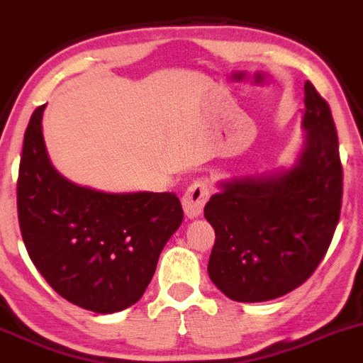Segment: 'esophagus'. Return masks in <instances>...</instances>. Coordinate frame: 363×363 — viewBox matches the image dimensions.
<instances>
[{"instance_id": "34e87169", "label": "esophagus", "mask_w": 363, "mask_h": 363, "mask_svg": "<svg viewBox=\"0 0 363 363\" xmlns=\"http://www.w3.org/2000/svg\"><path fill=\"white\" fill-rule=\"evenodd\" d=\"M209 186L206 181H197L193 182L188 189L182 195V208L184 213L189 218H197L202 215V209H204L206 202L209 199Z\"/></svg>"}]
</instances>
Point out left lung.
I'll list each match as a JSON object with an SVG mask.
<instances>
[{"label": "left lung", "mask_w": 363, "mask_h": 363, "mask_svg": "<svg viewBox=\"0 0 363 363\" xmlns=\"http://www.w3.org/2000/svg\"><path fill=\"white\" fill-rule=\"evenodd\" d=\"M304 147L292 168L220 182L204 208L215 229L208 272L238 303L292 292L323 262L342 208L338 138L328 101L304 84Z\"/></svg>", "instance_id": "8db88e82"}]
</instances>
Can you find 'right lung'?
Returning a JSON list of instances; mask_svg holds the SVG:
<instances>
[{
    "label": "right lung",
    "mask_w": 363,
    "mask_h": 363,
    "mask_svg": "<svg viewBox=\"0 0 363 363\" xmlns=\"http://www.w3.org/2000/svg\"><path fill=\"white\" fill-rule=\"evenodd\" d=\"M23 141L18 216L30 259L69 303L114 313L141 299L159 254L182 223L175 193H105L67 181L50 162L43 113Z\"/></svg>",
    "instance_id": "add662e5"
}]
</instances>
